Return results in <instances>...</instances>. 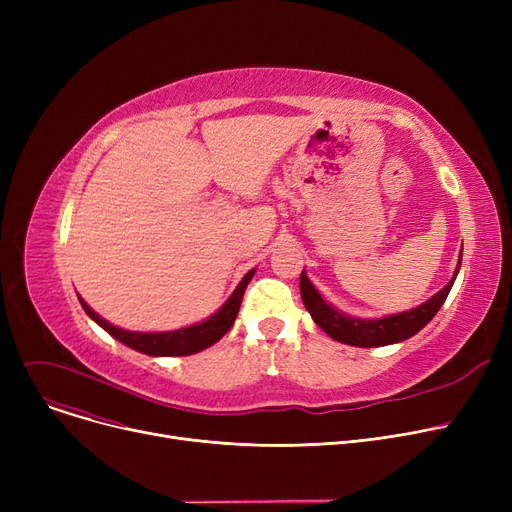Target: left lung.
I'll return each instance as SVG.
<instances>
[{
    "mask_svg": "<svg viewBox=\"0 0 512 512\" xmlns=\"http://www.w3.org/2000/svg\"><path fill=\"white\" fill-rule=\"evenodd\" d=\"M461 257H463V251L459 255V263H456L452 278L442 290L434 294L432 299L425 301L419 307L394 313V315H386L382 319H357L336 311L332 305H328L324 299H321V294L309 282L305 270L301 274V297L315 324L330 338L351 346H363V348L386 346V344H394L415 336L421 328H425L429 321L434 319V315L440 311V307L448 297V292L456 280V274L461 270Z\"/></svg>",
    "mask_w": 512,
    "mask_h": 512,
    "instance_id": "1",
    "label": "left lung"
}]
</instances>
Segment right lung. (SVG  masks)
<instances>
[{"instance_id":"add662e5","label":"right lung","mask_w":512,"mask_h":512,"mask_svg":"<svg viewBox=\"0 0 512 512\" xmlns=\"http://www.w3.org/2000/svg\"><path fill=\"white\" fill-rule=\"evenodd\" d=\"M255 270H251L245 278L240 280L236 290L232 292V297L215 311L211 317H207L201 324L180 328L174 332H128L118 326H112L110 321H105L101 315H97L78 294V301L87 311V315L97 321V324L122 344L134 348V351L151 355V357H186V355H195L203 348L211 346L218 342L234 324V319L238 315L240 303H242V294H245L247 284L251 282Z\"/></svg>"}]
</instances>
